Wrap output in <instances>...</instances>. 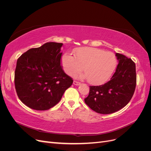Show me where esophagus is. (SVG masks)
I'll use <instances>...</instances> for the list:
<instances>
[{
    "label": "esophagus",
    "instance_id": "1",
    "mask_svg": "<svg viewBox=\"0 0 151 151\" xmlns=\"http://www.w3.org/2000/svg\"><path fill=\"white\" fill-rule=\"evenodd\" d=\"M73 84H74L76 86H79V85L81 84V83H79V82L76 81H74V82H73Z\"/></svg>",
    "mask_w": 151,
    "mask_h": 151
}]
</instances>
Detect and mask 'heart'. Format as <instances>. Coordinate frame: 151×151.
I'll return each mask as SVG.
<instances>
[{
    "label": "heart",
    "mask_w": 151,
    "mask_h": 151,
    "mask_svg": "<svg viewBox=\"0 0 151 151\" xmlns=\"http://www.w3.org/2000/svg\"><path fill=\"white\" fill-rule=\"evenodd\" d=\"M63 70L69 76H74L83 67L85 73L80 75L82 79H88L93 85L106 83L115 71L117 60L110 52L93 47H81L74 50V57L65 53L62 57Z\"/></svg>",
    "instance_id": "1"
}]
</instances>
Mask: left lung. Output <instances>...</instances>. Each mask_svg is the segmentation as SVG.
Instances as JSON below:
<instances>
[{
    "label": "left lung",
    "instance_id": "left-lung-1",
    "mask_svg": "<svg viewBox=\"0 0 151 151\" xmlns=\"http://www.w3.org/2000/svg\"><path fill=\"white\" fill-rule=\"evenodd\" d=\"M116 57L118 64L110 81L101 86H90L88 96L84 99L91 109L100 114L113 113L125 106L135 89V63L120 53H116Z\"/></svg>",
    "mask_w": 151,
    "mask_h": 151
}]
</instances>
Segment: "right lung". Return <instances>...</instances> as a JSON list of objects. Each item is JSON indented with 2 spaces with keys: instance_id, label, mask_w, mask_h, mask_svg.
<instances>
[{
  "instance_id": "right-lung-1",
  "label": "right lung",
  "mask_w": 151,
  "mask_h": 151,
  "mask_svg": "<svg viewBox=\"0 0 151 151\" xmlns=\"http://www.w3.org/2000/svg\"><path fill=\"white\" fill-rule=\"evenodd\" d=\"M63 44L48 42L31 48L17 59L14 84L19 99L36 110L56 105L73 83L60 65Z\"/></svg>"
}]
</instances>
